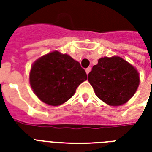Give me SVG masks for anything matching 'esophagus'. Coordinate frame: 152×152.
<instances>
[{
  "instance_id": "esophagus-1",
  "label": "esophagus",
  "mask_w": 152,
  "mask_h": 152,
  "mask_svg": "<svg viewBox=\"0 0 152 152\" xmlns=\"http://www.w3.org/2000/svg\"><path fill=\"white\" fill-rule=\"evenodd\" d=\"M90 71H91V67H88V68H86V73H87V74H89Z\"/></svg>"
}]
</instances>
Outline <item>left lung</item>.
I'll use <instances>...</instances> for the list:
<instances>
[{
    "instance_id": "left-lung-1",
    "label": "left lung",
    "mask_w": 152,
    "mask_h": 152,
    "mask_svg": "<svg viewBox=\"0 0 152 152\" xmlns=\"http://www.w3.org/2000/svg\"><path fill=\"white\" fill-rule=\"evenodd\" d=\"M88 80L99 99L108 105L120 106L134 96L139 85V75L120 57H104L93 66Z\"/></svg>"
}]
</instances>
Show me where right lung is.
I'll use <instances>...</instances> for the list:
<instances>
[{
  "label": "right lung",
  "mask_w": 152,
  "mask_h": 152,
  "mask_svg": "<svg viewBox=\"0 0 152 152\" xmlns=\"http://www.w3.org/2000/svg\"><path fill=\"white\" fill-rule=\"evenodd\" d=\"M30 85L46 104L58 106L71 99L87 75L77 61L53 51L37 60L30 72Z\"/></svg>",
  "instance_id": "right-lung-1"
}]
</instances>
